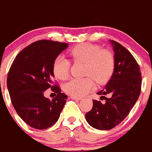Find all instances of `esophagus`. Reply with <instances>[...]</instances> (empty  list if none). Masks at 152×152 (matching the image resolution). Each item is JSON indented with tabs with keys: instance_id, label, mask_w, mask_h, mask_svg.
I'll return each mask as SVG.
<instances>
[{
	"instance_id": "obj_1",
	"label": "esophagus",
	"mask_w": 152,
	"mask_h": 152,
	"mask_svg": "<svg viewBox=\"0 0 152 152\" xmlns=\"http://www.w3.org/2000/svg\"><path fill=\"white\" fill-rule=\"evenodd\" d=\"M70 98L72 99V100H74V101H80V100H82V97H79V96H70Z\"/></svg>"
}]
</instances>
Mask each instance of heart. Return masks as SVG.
Masks as SVG:
<instances>
[{"label":"heart","instance_id":"b5f03b06","mask_svg":"<svg viewBox=\"0 0 152 152\" xmlns=\"http://www.w3.org/2000/svg\"><path fill=\"white\" fill-rule=\"evenodd\" d=\"M69 55L75 63H85L84 75L94 78L99 83H104L112 76L115 69V57L111 51L98 45L79 44L69 50ZM70 61L63 56L56 58L53 63L54 75L64 80L69 77ZM94 88V80L91 77L72 78L64 84V91L73 96H81Z\"/></svg>","mask_w":152,"mask_h":152}]
</instances>
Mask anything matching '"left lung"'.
I'll return each instance as SVG.
<instances>
[{
	"instance_id": "8db88e82",
	"label": "left lung",
	"mask_w": 152,
	"mask_h": 152,
	"mask_svg": "<svg viewBox=\"0 0 152 152\" xmlns=\"http://www.w3.org/2000/svg\"><path fill=\"white\" fill-rule=\"evenodd\" d=\"M110 43L115 69L105 88L97 92L105 102L93 100L92 108L85 115L88 124L100 130L111 129L125 119L139 97L142 87L140 67L133 55L115 41L110 40Z\"/></svg>"
}]
</instances>
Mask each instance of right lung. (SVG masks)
I'll return each mask as SVG.
<instances>
[{
	"label": "right lung",
	"mask_w": 152,
	"mask_h": 152,
	"mask_svg": "<svg viewBox=\"0 0 152 152\" xmlns=\"http://www.w3.org/2000/svg\"><path fill=\"white\" fill-rule=\"evenodd\" d=\"M67 43L40 40L16 56L7 76V88L14 108L28 125L47 129L54 125L66 103L67 95L53 84V63ZM48 88L57 93L50 101L44 96Z\"/></svg>",
	"instance_id": "1"
}]
</instances>
